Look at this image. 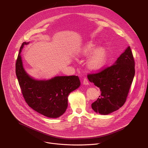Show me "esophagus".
<instances>
[{
  "label": "esophagus",
  "mask_w": 148,
  "mask_h": 148,
  "mask_svg": "<svg viewBox=\"0 0 148 148\" xmlns=\"http://www.w3.org/2000/svg\"><path fill=\"white\" fill-rule=\"evenodd\" d=\"M83 84H84V85H88L89 82H88V79L87 78L85 77V78H84V79H83Z\"/></svg>",
  "instance_id": "34e87169"
}]
</instances>
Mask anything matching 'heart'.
Returning a JSON list of instances; mask_svg holds the SVG:
<instances>
[{
    "mask_svg": "<svg viewBox=\"0 0 148 148\" xmlns=\"http://www.w3.org/2000/svg\"><path fill=\"white\" fill-rule=\"evenodd\" d=\"M94 50L95 46L92 43H88L82 49L81 53L84 56H89L92 53ZM107 58L106 51L102 48L98 49L90 57L88 60V66L92 69H100L105 64Z\"/></svg>",
    "mask_w": 148,
    "mask_h": 148,
    "instance_id": "obj_1",
    "label": "heart"
}]
</instances>
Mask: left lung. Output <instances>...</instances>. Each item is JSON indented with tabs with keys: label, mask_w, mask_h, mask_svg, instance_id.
<instances>
[{
	"label": "left lung",
	"mask_w": 148,
	"mask_h": 148,
	"mask_svg": "<svg viewBox=\"0 0 148 148\" xmlns=\"http://www.w3.org/2000/svg\"><path fill=\"white\" fill-rule=\"evenodd\" d=\"M135 60L129 46L114 64L88 74L89 81L99 88L101 95L91 104L93 110L107 115L123 106L135 75Z\"/></svg>",
	"instance_id": "left-lung-1"
}]
</instances>
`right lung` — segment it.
<instances>
[{"instance_id": "right-lung-1", "label": "right lung", "mask_w": 148, "mask_h": 148, "mask_svg": "<svg viewBox=\"0 0 148 148\" xmlns=\"http://www.w3.org/2000/svg\"><path fill=\"white\" fill-rule=\"evenodd\" d=\"M21 46L16 62V74L24 99L29 106L37 112L49 118H58L65 112L68 96L80 86L78 76H57L49 80H36L23 67Z\"/></svg>"}]
</instances>
